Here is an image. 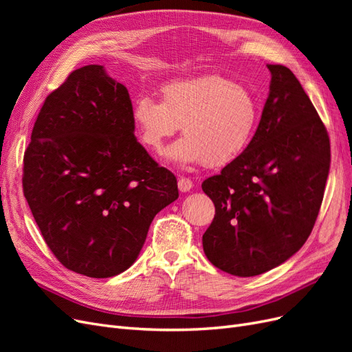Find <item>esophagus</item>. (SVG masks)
Here are the masks:
<instances>
[{
  "instance_id": "obj_1",
  "label": "esophagus",
  "mask_w": 352,
  "mask_h": 352,
  "mask_svg": "<svg viewBox=\"0 0 352 352\" xmlns=\"http://www.w3.org/2000/svg\"><path fill=\"white\" fill-rule=\"evenodd\" d=\"M177 186H179L180 192H189V190L192 189L194 185H192V180H190L189 177H179Z\"/></svg>"
}]
</instances>
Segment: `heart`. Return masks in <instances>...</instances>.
<instances>
[{"instance_id":"b5f03b06","label":"heart","mask_w":352,"mask_h":352,"mask_svg":"<svg viewBox=\"0 0 352 352\" xmlns=\"http://www.w3.org/2000/svg\"><path fill=\"white\" fill-rule=\"evenodd\" d=\"M162 101L142 95L133 104L132 119L141 142L160 151L182 126V140L167 157L184 166L211 167L235 162L250 146L260 120L254 94L221 76L175 80L162 88Z\"/></svg>"}]
</instances>
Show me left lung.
Wrapping results in <instances>:
<instances>
[{
  "mask_svg": "<svg viewBox=\"0 0 352 352\" xmlns=\"http://www.w3.org/2000/svg\"><path fill=\"white\" fill-rule=\"evenodd\" d=\"M270 91L250 146L202 182L216 214L202 248L217 269L251 278L300 251L320 210L330 167L327 131L300 80L267 65Z\"/></svg>",
  "mask_w": 352,
  "mask_h": 352,
  "instance_id": "obj_1",
  "label": "left lung"
}]
</instances>
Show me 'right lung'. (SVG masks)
I'll list each match as a JSON object with an SVG mask.
<instances>
[{"mask_svg": "<svg viewBox=\"0 0 352 352\" xmlns=\"http://www.w3.org/2000/svg\"><path fill=\"white\" fill-rule=\"evenodd\" d=\"M126 87L102 66L74 70L38 114L23 158V192L66 269L113 278L140 255L177 180L138 142Z\"/></svg>", "mask_w": 352, "mask_h": 352, "instance_id": "right-lung-1", "label": "right lung"}]
</instances>
